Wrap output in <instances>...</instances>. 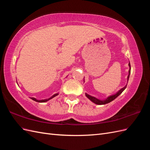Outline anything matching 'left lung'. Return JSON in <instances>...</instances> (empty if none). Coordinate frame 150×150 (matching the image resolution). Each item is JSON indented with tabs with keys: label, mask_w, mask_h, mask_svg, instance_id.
I'll list each match as a JSON object with an SVG mask.
<instances>
[{
	"label": "left lung",
	"mask_w": 150,
	"mask_h": 150,
	"mask_svg": "<svg viewBox=\"0 0 150 150\" xmlns=\"http://www.w3.org/2000/svg\"><path fill=\"white\" fill-rule=\"evenodd\" d=\"M129 66L131 67L130 63H129ZM130 69H131V68H130ZM130 69L129 70V74H128V80H129V74H130V72H131V70H130ZM126 86H127V85H126V86H125L123 88H122L121 90H120L119 91L117 92L116 94H115V95H112V96H110V97H108V98L106 99V100H104V101H101V100H99V99H96V98L93 97V96H89V94H86V96L88 98H89L91 101H92V102H93V103H94L95 104H107V103H110L111 101H112L114 100L115 99H116V98L117 96H118L119 95H120V94L122 93V92L123 91L126 89Z\"/></svg>",
	"instance_id": "8db88e82"
}]
</instances>
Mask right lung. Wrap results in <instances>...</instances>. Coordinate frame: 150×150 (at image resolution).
Masks as SVG:
<instances>
[{
    "label": "right lung",
    "instance_id": "add662e5",
    "mask_svg": "<svg viewBox=\"0 0 150 150\" xmlns=\"http://www.w3.org/2000/svg\"><path fill=\"white\" fill-rule=\"evenodd\" d=\"M57 95H58V93L55 94L54 95H53V96H52L51 98H49V99H42V100H37V99H35V98H31L32 99H33V100H34V101H36V102H39V103H44V102H46V101H47L48 100H49V99H52V98H54L55 96H56Z\"/></svg>",
    "mask_w": 150,
    "mask_h": 150
}]
</instances>
